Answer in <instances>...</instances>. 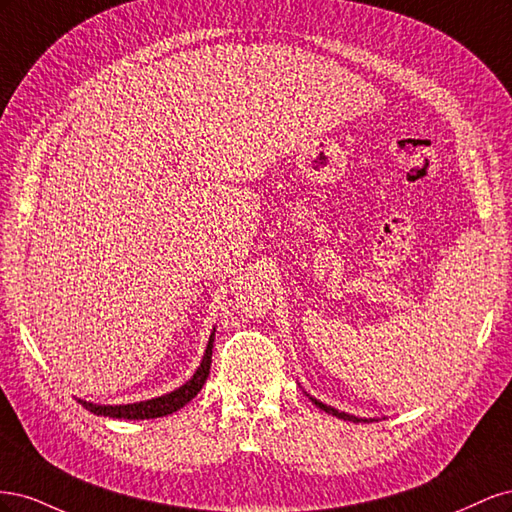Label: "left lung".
<instances>
[{"instance_id":"8db88e82","label":"left lung","mask_w":512,"mask_h":512,"mask_svg":"<svg viewBox=\"0 0 512 512\" xmlns=\"http://www.w3.org/2000/svg\"><path fill=\"white\" fill-rule=\"evenodd\" d=\"M314 401V404L320 408V410H324V412H329V414H333V416H337V418H344V421H352V423H359V421H367V418H359V416H354V414H348V412H339V410H335V408H331V406H327V404H322V401H318V399H314V397H309Z\"/></svg>"}]
</instances>
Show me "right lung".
I'll use <instances>...</instances> for the list:
<instances>
[{
	"instance_id": "1",
	"label": "right lung",
	"mask_w": 512,
	"mask_h": 512,
	"mask_svg": "<svg viewBox=\"0 0 512 512\" xmlns=\"http://www.w3.org/2000/svg\"><path fill=\"white\" fill-rule=\"evenodd\" d=\"M213 337H215V329L209 337L205 356H203V361H200V367L196 369V374L183 386H179V389H175L173 393H166L162 397H153L147 401H136V404H123V406H100V404H91V401H83V399H79V401L89 412H94L98 416L128 418V421H143V418H158V416L173 414L188 404V401H192L198 395V391L203 389V384L207 382L209 369H211Z\"/></svg>"
}]
</instances>
